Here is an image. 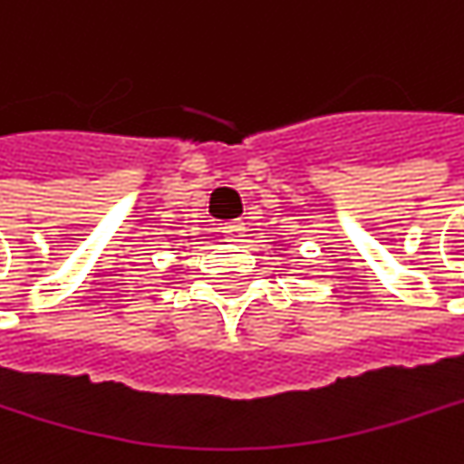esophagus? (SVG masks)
<instances>
[{
  "instance_id": "1",
  "label": "esophagus",
  "mask_w": 464,
  "mask_h": 464,
  "mask_svg": "<svg viewBox=\"0 0 464 464\" xmlns=\"http://www.w3.org/2000/svg\"><path fill=\"white\" fill-rule=\"evenodd\" d=\"M221 232H224V240L227 243H240L245 237V224L243 221H227L221 227Z\"/></svg>"
}]
</instances>
